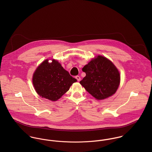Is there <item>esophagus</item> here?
I'll return each instance as SVG.
<instances>
[{
	"mask_svg": "<svg viewBox=\"0 0 152 152\" xmlns=\"http://www.w3.org/2000/svg\"><path fill=\"white\" fill-rule=\"evenodd\" d=\"M75 78L78 81H81V78H80V76H78V75L76 76V77H75Z\"/></svg>",
	"mask_w": 152,
	"mask_h": 152,
	"instance_id": "34e87169",
	"label": "esophagus"
}]
</instances>
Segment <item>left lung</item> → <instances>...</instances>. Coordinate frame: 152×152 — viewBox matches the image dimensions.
<instances>
[{
  "mask_svg": "<svg viewBox=\"0 0 152 152\" xmlns=\"http://www.w3.org/2000/svg\"><path fill=\"white\" fill-rule=\"evenodd\" d=\"M86 76L80 82L96 99H104L115 93L120 83V74L107 58L98 56L83 68Z\"/></svg>",
  "mask_w": 152,
  "mask_h": 152,
  "instance_id": "obj_1",
  "label": "left lung"
}]
</instances>
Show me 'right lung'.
Here are the masks:
<instances>
[{"label":"right lung","mask_w":152,"mask_h":152,"mask_svg":"<svg viewBox=\"0 0 152 152\" xmlns=\"http://www.w3.org/2000/svg\"><path fill=\"white\" fill-rule=\"evenodd\" d=\"M45 60L33 76V84L37 93L43 98L57 101L69 90L77 80L71 76L56 60L49 63Z\"/></svg>","instance_id":"right-lung-1"}]
</instances>
